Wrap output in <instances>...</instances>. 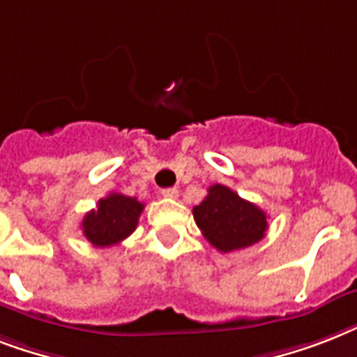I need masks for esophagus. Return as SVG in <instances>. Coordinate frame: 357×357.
Listing matches in <instances>:
<instances>
[{
    "label": "esophagus",
    "mask_w": 357,
    "mask_h": 357,
    "mask_svg": "<svg viewBox=\"0 0 357 357\" xmlns=\"http://www.w3.org/2000/svg\"><path fill=\"white\" fill-rule=\"evenodd\" d=\"M161 195L165 196V198H172V200H176L179 196V190L176 189V187H168V189H162Z\"/></svg>",
    "instance_id": "esophagus-1"
}]
</instances>
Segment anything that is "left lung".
Returning a JSON list of instances; mask_svg holds the SVG:
<instances>
[{
  "mask_svg": "<svg viewBox=\"0 0 357 357\" xmlns=\"http://www.w3.org/2000/svg\"><path fill=\"white\" fill-rule=\"evenodd\" d=\"M192 215L202 235L220 252L248 248L259 243L268 228L263 209L220 183L209 187Z\"/></svg>",
  "mask_w": 357,
  "mask_h": 357,
  "instance_id": "obj_1",
  "label": "left lung"
}]
</instances>
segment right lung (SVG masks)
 Masks as SVG:
<instances>
[{
    "label": "right lung",
    "mask_w": 357,
    "mask_h": 357,
    "mask_svg": "<svg viewBox=\"0 0 357 357\" xmlns=\"http://www.w3.org/2000/svg\"><path fill=\"white\" fill-rule=\"evenodd\" d=\"M142 209L144 204L137 198L113 192L98 202L96 209L86 213L81 222L83 235L100 248L119 244L133 234Z\"/></svg>",
    "instance_id": "right-lung-1"
}]
</instances>
